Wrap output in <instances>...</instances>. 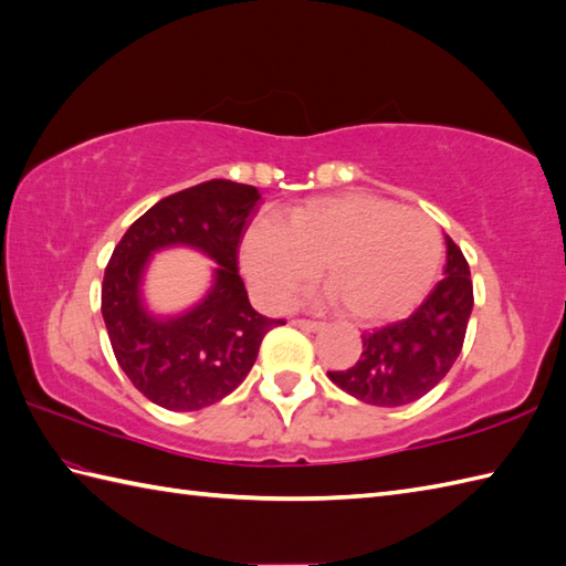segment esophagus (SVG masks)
I'll use <instances>...</instances> for the list:
<instances>
[{
    "label": "esophagus",
    "mask_w": 566,
    "mask_h": 566,
    "mask_svg": "<svg viewBox=\"0 0 566 566\" xmlns=\"http://www.w3.org/2000/svg\"><path fill=\"white\" fill-rule=\"evenodd\" d=\"M292 326L302 328V331H321V328H323V323H318V321H308V318H294V321H292Z\"/></svg>",
    "instance_id": "1"
}]
</instances>
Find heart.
<instances>
[{
    "instance_id": "heart-1",
    "label": "heart",
    "mask_w": 566,
    "mask_h": 566,
    "mask_svg": "<svg viewBox=\"0 0 566 566\" xmlns=\"http://www.w3.org/2000/svg\"><path fill=\"white\" fill-rule=\"evenodd\" d=\"M444 258L440 228L426 213L365 191L316 197L258 221L238 260L252 294L280 308L314 276L357 323L401 318L423 302Z\"/></svg>"
}]
</instances>
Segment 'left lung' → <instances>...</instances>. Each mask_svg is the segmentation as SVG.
Segmentation results:
<instances>
[{"mask_svg":"<svg viewBox=\"0 0 566 566\" xmlns=\"http://www.w3.org/2000/svg\"><path fill=\"white\" fill-rule=\"evenodd\" d=\"M448 264L436 290L411 316L363 335V355L350 369L328 371L355 399L371 406L418 401L448 375L462 350L474 306L469 264L450 235Z\"/></svg>","mask_w":566,"mask_h":566,"instance_id":"1","label":"left lung"}]
</instances>
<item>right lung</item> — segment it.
Masks as SVG:
<instances>
[{
  "label": "right lung",
  "instance_id": "add662e5",
  "mask_svg": "<svg viewBox=\"0 0 566 566\" xmlns=\"http://www.w3.org/2000/svg\"><path fill=\"white\" fill-rule=\"evenodd\" d=\"M260 191L211 179L177 191L130 223L102 282V316L116 363L130 384L167 411H199L231 394L255 365L264 333L284 323L250 306L238 274V245ZM189 244L220 262L214 286L175 319H155L139 282L155 249Z\"/></svg>",
  "mask_w": 566,
  "mask_h": 566
}]
</instances>
